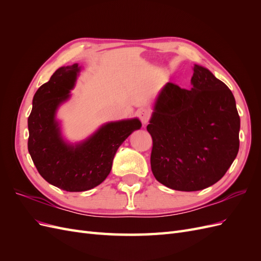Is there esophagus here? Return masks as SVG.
<instances>
[{"mask_svg": "<svg viewBox=\"0 0 261 261\" xmlns=\"http://www.w3.org/2000/svg\"><path fill=\"white\" fill-rule=\"evenodd\" d=\"M137 116L139 117V120L141 121V123L147 124L149 122V120H150V117H151V112H150L148 109L144 108V109L138 110Z\"/></svg>", "mask_w": 261, "mask_h": 261, "instance_id": "esophagus-1", "label": "esophagus"}]
</instances>
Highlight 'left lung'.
<instances>
[{"label":"left lung","instance_id":"left-lung-1","mask_svg":"<svg viewBox=\"0 0 261 261\" xmlns=\"http://www.w3.org/2000/svg\"><path fill=\"white\" fill-rule=\"evenodd\" d=\"M191 90L168 83L158 97L147 130L156 180L195 192L224 176L240 149L241 120L227 86L195 65Z\"/></svg>","mask_w":261,"mask_h":261}]
</instances>
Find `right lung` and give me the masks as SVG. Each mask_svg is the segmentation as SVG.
I'll use <instances>...</instances> for the list:
<instances>
[{
  "mask_svg": "<svg viewBox=\"0 0 261 261\" xmlns=\"http://www.w3.org/2000/svg\"><path fill=\"white\" fill-rule=\"evenodd\" d=\"M78 72V64L59 68L35 93L28 117V151L39 174L66 192H85L101 184L111 171L118 147L141 127L137 118L109 123L85 143L66 145L54 116L69 97Z\"/></svg>",
  "mask_w": 261,
  "mask_h": 261,
  "instance_id": "right-lung-1",
  "label": "right lung"
}]
</instances>
